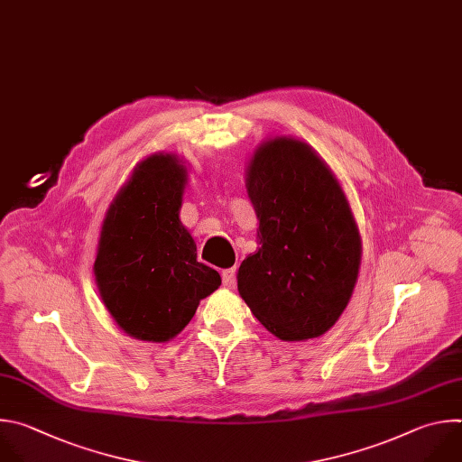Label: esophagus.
Instances as JSON below:
<instances>
[{
  "mask_svg": "<svg viewBox=\"0 0 462 462\" xmlns=\"http://www.w3.org/2000/svg\"><path fill=\"white\" fill-rule=\"evenodd\" d=\"M222 282L224 286L227 288H233L235 282H236V269L235 267H229V269H224L222 271Z\"/></svg>",
  "mask_w": 462,
  "mask_h": 462,
  "instance_id": "34e87169",
  "label": "esophagus"
}]
</instances>
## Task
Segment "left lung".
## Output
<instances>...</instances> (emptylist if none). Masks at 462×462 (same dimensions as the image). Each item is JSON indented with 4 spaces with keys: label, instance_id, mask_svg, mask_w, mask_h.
Instances as JSON below:
<instances>
[{
    "label": "left lung",
    "instance_id": "left-lung-1",
    "mask_svg": "<svg viewBox=\"0 0 462 462\" xmlns=\"http://www.w3.org/2000/svg\"><path fill=\"white\" fill-rule=\"evenodd\" d=\"M260 247L238 269V291L282 340L324 335L346 310L360 265L349 204L310 145L274 138L247 169Z\"/></svg>",
    "mask_w": 462,
    "mask_h": 462
}]
</instances>
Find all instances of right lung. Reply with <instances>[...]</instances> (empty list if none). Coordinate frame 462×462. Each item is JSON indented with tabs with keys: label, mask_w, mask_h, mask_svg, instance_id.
I'll return each mask as SVG.
<instances>
[{
	"label": "right lung",
	"mask_w": 462,
	"mask_h": 462,
	"mask_svg": "<svg viewBox=\"0 0 462 462\" xmlns=\"http://www.w3.org/2000/svg\"><path fill=\"white\" fill-rule=\"evenodd\" d=\"M186 167L172 154H152L133 172L109 208L95 274L116 324L134 338L167 342L193 319L222 279L197 260L181 226Z\"/></svg>",
	"instance_id": "right-lung-1"
}]
</instances>
